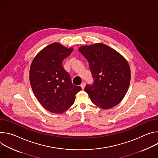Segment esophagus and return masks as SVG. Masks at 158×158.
Listing matches in <instances>:
<instances>
[{"label": "esophagus", "mask_w": 158, "mask_h": 158, "mask_svg": "<svg viewBox=\"0 0 158 158\" xmlns=\"http://www.w3.org/2000/svg\"><path fill=\"white\" fill-rule=\"evenodd\" d=\"M85 83L84 82H82V84H81V87L82 89H84V87H85Z\"/></svg>", "instance_id": "34e87169"}]
</instances>
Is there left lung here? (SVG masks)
Listing matches in <instances>:
<instances>
[{
    "mask_svg": "<svg viewBox=\"0 0 158 158\" xmlns=\"http://www.w3.org/2000/svg\"><path fill=\"white\" fill-rule=\"evenodd\" d=\"M87 59L94 79L84 88L97 106L109 109L118 105L125 96L131 81V70L126 59L114 49L102 43L79 48Z\"/></svg>",
    "mask_w": 158,
    "mask_h": 158,
    "instance_id": "8db88e82",
    "label": "left lung"
}]
</instances>
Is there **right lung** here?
Listing matches in <instances>:
<instances>
[{
  "instance_id": "add662e5",
  "label": "right lung",
  "mask_w": 158,
  "mask_h": 158,
  "mask_svg": "<svg viewBox=\"0 0 158 158\" xmlns=\"http://www.w3.org/2000/svg\"><path fill=\"white\" fill-rule=\"evenodd\" d=\"M73 51L59 43H52L40 51L31 65L29 79L34 94L40 104L53 113L60 114L68 109L81 90L80 86L73 84L62 65Z\"/></svg>"
}]
</instances>
